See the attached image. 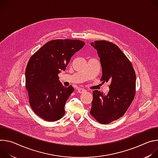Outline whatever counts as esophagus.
<instances>
[{
  "instance_id": "34e87169",
  "label": "esophagus",
  "mask_w": 158,
  "mask_h": 158,
  "mask_svg": "<svg viewBox=\"0 0 158 158\" xmlns=\"http://www.w3.org/2000/svg\"><path fill=\"white\" fill-rule=\"evenodd\" d=\"M77 91V93H80V94L84 93H85V91H86L85 89H82V88H78Z\"/></svg>"
}]
</instances>
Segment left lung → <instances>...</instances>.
Masks as SVG:
<instances>
[{
  "mask_svg": "<svg viewBox=\"0 0 158 158\" xmlns=\"http://www.w3.org/2000/svg\"><path fill=\"white\" fill-rule=\"evenodd\" d=\"M98 51L102 67V82H110L105 94L95 90L90 113L100 123L109 124L122 117L136 93V74L133 67L116 45L106 40L91 43Z\"/></svg>",
  "mask_w": 158,
  "mask_h": 158,
  "instance_id": "8db88e82",
  "label": "left lung"
}]
</instances>
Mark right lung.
Wrapping results in <instances>:
<instances>
[{"label":"right lung","mask_w":158,"mask_h":158,"mask_svg":"<svg viewBox=\"0 0 158 158\" xmlns=\"http://www.w3.org/2000/svg\"><path fill=\"white\" fill-rule=\"evenodd\" d=\"M84 45L80 40H52L29 59L25 74L29 103L43 119L55 121L64 116V106L74 89L64 86L58 74L65 70L71 57Z\"/></svg>","instance_id":"add662e5"}]
</instances>
